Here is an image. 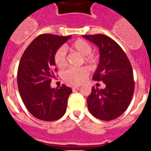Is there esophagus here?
<instances>
[{"mask_svg": "<svg viewBox=\"0 0 151 151\" xmlns=\"http://www.w3.org/2000/svg\"><path fill=\"white\" fill-rule=\"evenodd\" d=\"M79 88H80V86H73V87H72V89H73V90L78 89Z\"/></svg>", "mask_w": 151, "mask_h": 151, "instance_id": "1", "label": "esophagus"}]
</instances>
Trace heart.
Instances as JSON below:
<instances>
[{
	"label": "heart",
	"mask_w": 151,
	"mask_h": 151,
	"mask_svg": "<svg viewBox=\"0 0 151 151\" xmlns=\"http://www.w3.org/2000/svg\"><path fill=\"white\" fill-rule=\"evenodd\" d=\"M70 51H74L84 56V59L87 63H93L95 57L92 55V46L86 41L79 39L67 47ZM54 62L55 66L59 69L64 68L66 66V49L65 47H60L54 54ZM89 73V70L87 67L70 68L65 71L63 75L64 81L70 85H77L82 83L86 79Z\"/></svg>",
	"instance_id": "obj_1"
}]
</instances>
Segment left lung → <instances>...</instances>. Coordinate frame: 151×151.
Instances as JSON below:
<instances>
[{"instance_id": "obj_1", "label": "left lung", "mask_w": 151, "mask_h": 151, "mask_svg": "<svg viewBox=\"0 0 151 151\" xmlns=\"http://www.w3.org/2000/svg\"><path fill=\"white\" fill-rule=\"evenodd\" d=\"M99 48V63L92 79L103 81L105 88L92 87L88 97L89 112L103 121H111L123 114L130 104L135 88L133 71L119 45L103 34L82 35Z\"/></svg>"}]
</instances>
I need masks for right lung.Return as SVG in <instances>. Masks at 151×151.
Instances as JSON below:
<instances>
[{
    "label": "right lung",
    "mask_w": 151,
    "mask_h": 151,
    "mask_svg": "<svg viewBox=\"0 0 151 151\" xmlns=\"http://www.w3.org/2000/svg\"><path fill=\"white\" fill-rule=\"evenodd\" d=\"M71 36L39 35L25 50L18 68L17 83L22 102L29 112L42 121L53 122L66 113L72 89L63 85L51 88L54 78L55 52Z\"/></svg>",
    "instance_id": "1"
}]
</instances>
